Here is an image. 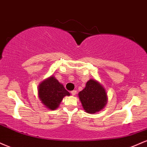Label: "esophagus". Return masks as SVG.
Masks as SVG:
<instances>
[{"mask_svg":"<svg viewBox=\"0 0 147 147\" xmlns=\"http://www.w3.org/2000/svg\"><path fill=\"white\" fill-rule=\"evenodd\" d=\"M71 94L72 96H75V95L77 94V91L76 90H74V91H72L71 92Z\"/></svg>","mask_w":147,"mask_h":147,"instance_id":"obj_1","label":"esophagus"}]
</instances>
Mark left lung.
<instances>
[{"mask_svg":"<svg viewBox=\"0 0 147 147\" xmlns=\"http://www.w3.org/2000/svg\"><path fill=\"white\" fill-rule=\"evenodd\" d=\"M82 108L88 113H95L101 111L107 104V91L98 81L90 79L86 87L78 94Z\"/></svg>","mask_w":147,"mask_h":147,"instance_id":"8db88e82","label":"left lung"}]
</instances>
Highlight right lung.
<instances>
[{"instance_id": "add662e5", "label": "right lung", "mask_w": 147, "mask_h": 147, "mask_svg": "<svg viewBox=\"0 0 147 147\" xmlns=\"http://www.w3.org/2000/svg\"><path fill=\"white\" fill-rule=\"evenodd\" d=\"M38 95L39 100L46 108L55 110L58 108L63 98L70 96V94L54 76H51L40 83L38 87Z\"/></svg>"}]
</instances>
